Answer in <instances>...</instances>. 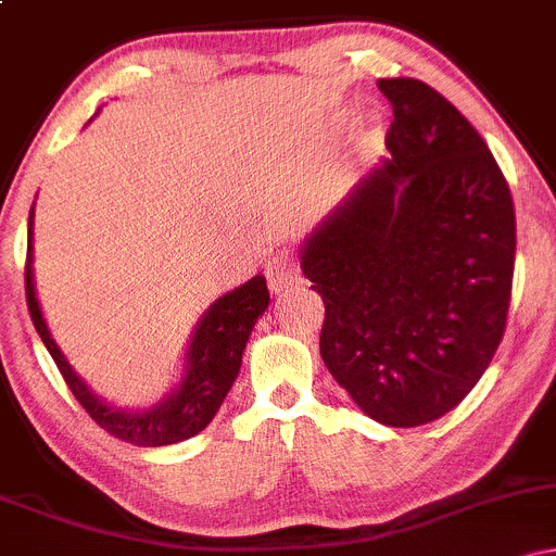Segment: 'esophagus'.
I'll return each mask as SVG.
<instances>
[{"label":"esophagus","mask_w":556,"mask_h":556,"mask_svg":"<svg viewBox=\"0 0 556 556\" xmlns=\"http://www.w3.org/2000/svg\"><path fill=\"white\" fill-rule=\"evenodd\" d=\"M266 279H269L271 292H285V290H290V287L300 285V271H298L295 261H292L290 256L271 258L269 269H266Z\"/></svg>","instance_id":"34e87169"}]
</instances>
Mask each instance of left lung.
<instances>
[{
  "label": "left lung",
  "instance_id": "left-lung-1",
  "mask_svg": "<svg viewBox=\"0 0 556 556\" xmlns=\"http://www.w3.org/2000/svg\"><path fill=\"white\" fill-rule=\"evenodd\" d=\"M389 159L300 248L324 298L321 358L368 418L431 424L468 397L500 348L515 206L476 127L416 78L379 80Z\"/></svg>",
  "mask_w": 556,
  "mask_h": 556
}]
</instances>
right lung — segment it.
<instances>
[{
  "instance_id": "right-lung-1",
  "label": "right lung",
  "mask_w": 556,
  "mask_h": 556,
  "mask_svg": "<svg viewBox=\"0 0 556 556\" xmlns=\"http://www.w3.org/2000/svg\"><path fill=\"white\" fill-rule=\"evenodd\" d=\"M25 295H28V311L38 337L47 344L62 379L73 389L75 400L86 407L88 416L106 433L136 446H167L185 442L212 424L216 410L238 379L248 337L256 327L258 316H264V311L269 308V290H266V279L261 274L216 298L198 318L193 334H190L180 381L156 405L143 407V410H127V407H117L99 397L86 384V379H80L47 327L34 282V206L28 214Z\"/></svg>"
}]
</instances>
